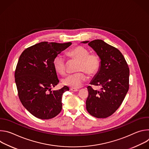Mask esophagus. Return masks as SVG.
Instances as JSON below:
<instances>
[{"mask_svg":"<svg viewBox=\"0 0 149 149\" xmlns=\"http://www.w3.org/2000/svg\"><path fill=\"white\" fill-rule=\"evenodd\" d=\"M70 90L72 91H73V92H77V91H78V89H77V88H70Z\"/></svg>","mask_w":149,"mask_h":149,"instance_id":"esophagus-1","label":"esophagus"}]
</instances>
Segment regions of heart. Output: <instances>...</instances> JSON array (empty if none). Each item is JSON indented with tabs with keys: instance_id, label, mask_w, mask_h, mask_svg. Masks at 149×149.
<instances>
[{
	"instance_id": "heart-1",
	"label": "heart",
	"mask_w": 149,
	"mask_h": 149,
	"mask_svg": "<svg viewBox=\"0 0 149 149\" xmlns=\"http://www.w3.org/2000/svg\"><path fill=\"white\" fill-rule=\"evenodd\" d=\"M68 55L72 60L78 62L76 71L79 72L63 78L62 83L71 88H78L87 80V76L82 72L89 76H93L97 73L100 67V58L95 53L90 54L88 49L81 46L72 49ZM53 66L57 73L63 75L66 71L67 61L63 56L58 55L54 59Z\"/></svg>"
}]
</instances>
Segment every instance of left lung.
<instances>
[{"label":"left lung","instance_id":"left-lung-1","mask_svg":"<svg viewBox=\"0 0 149 149\" xmlns=\"http://www.w3.org/2000/svg\"><path fill=\"white\" fill-rule=\"evenodd\" d=\"M91 47L99 56L100 67L90 84L101 86L100 91L87 87L86 100L87 111L97 118H106L112 115L123 102L129 88L130 71L121 52L104 40L96 39L84 41Z\"/></svg>","mask_w":149,"mask_h":149}]
</instances>
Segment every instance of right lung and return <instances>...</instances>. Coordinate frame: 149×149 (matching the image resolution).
I'll return each mask as SVG.
<instances>
[{
	"label": "right lung",
	"instance_id": "add662e5",
	"mask_svg": "<svg viewBox=\"0 0 149 149\" xmlns=\"http://www.w3.org/2000/svg\"><path fill=\"white\" fill-rule=\"evenodd\" d=\"M71 44L42 42L26 48L19 58L15 72L18 96L24 107L38 118H52L62 110V94L69 88L51 91L59 83L53 61Z\"/></svg>",
	"mask_w": 149,
	"mask_h": 149
}]
</instances>
